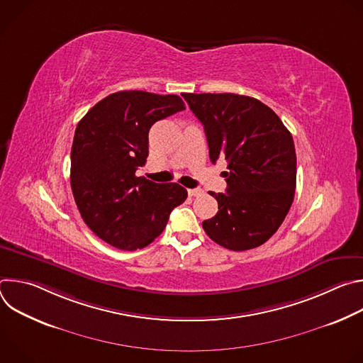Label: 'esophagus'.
I'll return each instance as SVG.
<instances>
[{
    "instance_id": "obj_1",
    "label": "esophagus",
    "mask_w": 363,
    "mask_h": 363,
    "mask_svg": "<svg viewBox=\"0 0 363 363\" xmlns=\"http://www.w3.org/2000/svg\"><path fill=\"white\" fill-rule=\"evenodd\" d=\"M188 194H189L191 196H199V195L203 194V191L199 189V188H194V189H188Z\"/></svg>"
}]
</instances>
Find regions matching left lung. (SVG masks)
<instances>
[{"label":"left lung","instance_id":"left-lung-1","mask_svg":"<svg viewBox=\"0 0 363 363\" xmlns=\"http://www.w3.org/2000/svg\"><path fill=\"white\" fill-rule=\"evenodd\" d=\"M203 125L210 160L228 161L227 192L211 195L218 213L202 228L213 241L244 251L264 244L284 221L296 189L291 133L260 100L235 93H182Z\"/></svg>","mask_w":363,"mask_h":363}]
</instances>
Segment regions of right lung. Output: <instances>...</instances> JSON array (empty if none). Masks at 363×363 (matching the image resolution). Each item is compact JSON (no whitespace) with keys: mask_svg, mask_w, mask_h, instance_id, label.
<instances>
[{"mask_svg":"<svg viewBox=\"0 0 363 363\" xmlns=\"http://www.w3.org/2000/svg\"><path fill=\"white\" fill-rule=\"evenodd\" d=\"M185 109L177 94L112 93L77 123L70 184L83 221L103 241L133 251L160 237L188 192L179 184L136 177L147 158L149 129Z\"/></svg>","mask_w":363,"mask_h":363,"instance_id":"add662e5","label":"right lung"}]
</instances>
